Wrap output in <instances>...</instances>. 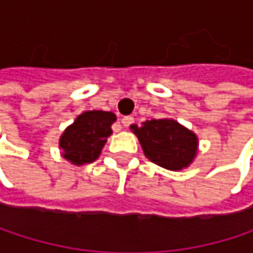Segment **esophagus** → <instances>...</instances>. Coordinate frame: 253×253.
<instances>
[{
    "instance_id": "34e87169",
    "label": "esophagus",
    "mask_w": 253,
    "mask_h": 253,
    "mask_svg": "<svg viewBox=\"0 0 253 253\" xmlns=\"http://www.w3.org/2000/svg\"><path fill=\"white\" fill-rule=\"evenodd\" d=\"M134 122V119L131 117V116H126V117H123L122 119V123H123V126L125 127H128L131 123Z\"/></svg>"
}]
</instances>
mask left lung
<instances>
[{"label": "left lung", "instance_id": "obj_1", "mask_svg": "<svg viewBox=\"0 0 253 253\" xmlns=\"http://www.w3.org/2000/svg\"><path fill=\"white\" fill-rule=\"evenodd\" d=\"M145 157L157 166L180 171L187 169L198 155V136L173 119L146 120L142 126L131 125Z\"/></svg>", "mask_w": 253, "mask_h": 253}]
</instances>
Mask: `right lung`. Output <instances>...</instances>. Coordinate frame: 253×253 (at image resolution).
I'll return each mask as SVG.
<instances>
[{
  "label": "right lung",
  "mask_w": 253,
  "mask_h": 253,
  "mask_svg": "<svg viewBox=\"0 0 253 253\" xmlns=\"http://www.w3.org/2000/svg\"><path fill=\"white\" fill-rule=\"evenodd\" d=\"M117 120L111 111L92 110L77 116L60 136V149L64 160L73 166L93 163L102 152L107 139L113 133V123Z\"/></svg>",
  "instance_id": "1"
}]
</instances>
